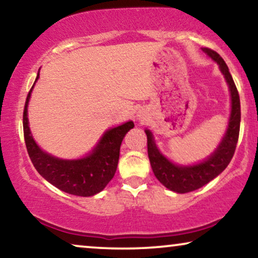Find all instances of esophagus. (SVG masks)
Masks as SVG:
<instances>
[{"label": "esophagus", "instance_id": "34e87169", "mask_svg": "<svg viewBox=\"0 0 258 258\" xmlns=\"http://www.w3.org/2000/svg\"><path fill=\"white\" fill-rule=\"evenodd\" d=\"M139 117H140V118L143 117V111H140V112H139Z\"/></svg>", "mask_w": 258, "mask_h": 258}]
</instances>
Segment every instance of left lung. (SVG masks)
Returning a JSON list of instances; mask_svg holds the SVG:
<instances>
[{
	"label": "left lung",
	"mask_w": 258,
	"mask_h": 258,
	"mask_svg": "<svg viewBox=\"0 0 258 258\" xmlns=\"http://www.w3.org/2000/svg\"><path fill=\"white\" fill-rule=\"evenodd\" d=\"M206 54L214 59L220 67L221 73L227 81L231 97V111L227 132H225L221 143L216 150L206 158L203 162L192 165H178L172 163L158 150L154 141V136L150 130L146 129L148 140V156L156 178L171 191L178 194H185L200 189L206 185L211 179L217 177L228 164L230 163L235 154L236 144L239 135V123H241V103L237 88L235 86L231 74L229 73L228 66L223 58L216 51L209 48H202Z\"/></svg>",
	"instance_id": "left-lung-1"
}]
</instances>
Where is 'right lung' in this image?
<instances>
[{
  "mask_svg": "<svg viewBox=\"0 0 258 258\" xmlns=\"http://www.w3.org/2000/svg\"><path fill=\"white\" fill-rule=\"evenodd\" d=\"M38 76L40 75L37 74L34 86ZM34 86L28 94L24 105L23 133L28 154L35 169L42 177L62 191L83 197L96 195L114 177L117 169L119 148L123 137L130 129L134 128V122H125L107 130L98 141L96 147L87 156L79 160H62L55 157L42 150L30 133L28 122V103Z\"/></svg>",
  "mask_w": 258,
  "mask_h": 258,
  "instance_id": "1",
  "label": "right lung"
}]
</instances>
